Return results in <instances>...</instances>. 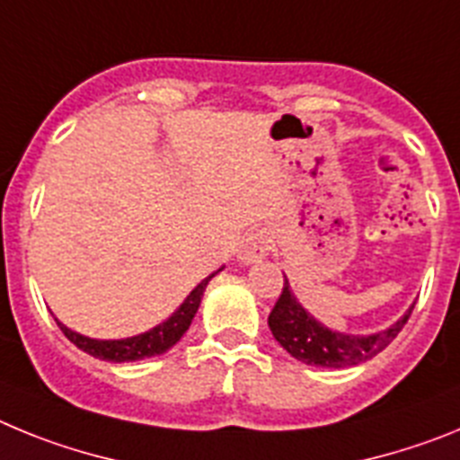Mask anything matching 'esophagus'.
Here are the masks:
<instances>
[{"instance_id":"obj_1","label":"esophagus","mask_w":460,"mask_h":460,"mask_svg":"<svg viewBox=\"0 0 460 460\" xmlns=\"http://www.w3.org/2000/svg\"><path fill=\"white\" fill-rule=\"evenodd\" d=\"M267 251H270V239H267L265 233L255 230V233H249L246 237L242 239V243H239V251H237V258L242 265H253V262H258V260L265 258Z\"/></svg>"}]
</instances>
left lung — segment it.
Returning a JSON list of instances; mask_svg holds the SVG:
<instances>
[{"label":"left lung","mask_w":460,"mask_h":460,"mask_svg":"<svg viewBox=\"0 0 460 460\" xmlns=\"http://www.w3.org/2000/svg\"><path fill=\"white\" fill-rule=\"evenodd\" d=\"M412 308L414 306H410L396 323L376 334H345V332L329 329L327 324L313 318L311 313L299 304L290 288V280L286 279L283 292H280L276 306L271 308L267 323H270L274 339L295 359L304 361L308 367L348 368L373 359L377 352L385 350L408 323Z\"/></svg>","instance_id":"1"}]
</instances>
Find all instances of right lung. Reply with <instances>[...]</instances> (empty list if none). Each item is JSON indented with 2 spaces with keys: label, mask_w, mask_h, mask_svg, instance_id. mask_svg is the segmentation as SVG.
Masks as SVG:
<instances>
[{
  "label": "right lung",
  "mask_w": 460,
  "mask_h": 460,
  "mask_svg": "<svg viewBox=\"0 0 460 460\" xmlns=\"http://www.w3.org/2000/svg\"><path fill=\"white\" fill-rule=\"evenodd\" d=\"M218 271H223V267L214 271V274L207 276L205 280H200L168 320H164L161 324L152 327L149 332H142V334L137 336H128V339H89V336L78 334V332L68 329L66 324H62L57 318L55 320L57 324H59V329L64 332V336H66L75 348H80V350L87 352V355L96 357V359L115 361V364H121V361L149 359V357H158L164 355V352H168L170 348L186 334V329L190 327L195 313L200 308L202 295H205L209 280L214 279Z\"/></svg>",
  "instance_id": "obj_1"
}]
</instances>
